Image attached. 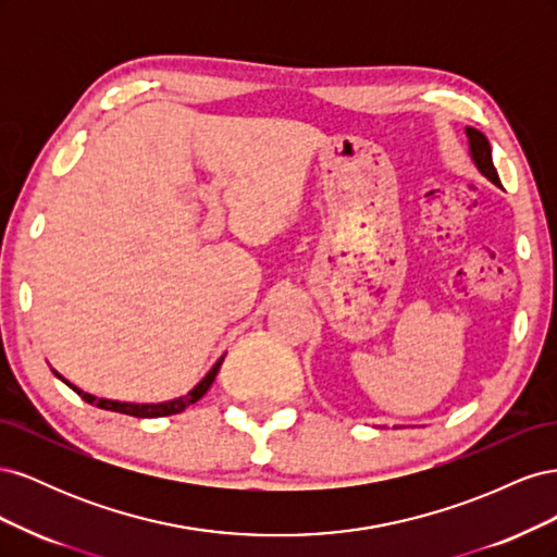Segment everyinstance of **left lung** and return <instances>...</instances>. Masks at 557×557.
<instances>
[{"instance_id":"obj_1","label":"left lung","mask_w":557,"mask_h":557,"mask_svg":"<svg viewBox=\"0 0 557 557\" xmlns=\"http://www.w3.org/2000/svg\"><path fill=\"white\" fill-rule=\"evenodd\" d=\"M467 139H469V156L471 160H474L476 170L487 178L493 181L495 185H502L499 183V176H497V170L493 164V148H491V141L485 139V134L474 129V127H467Z\"/></svg>"}]
</instances>
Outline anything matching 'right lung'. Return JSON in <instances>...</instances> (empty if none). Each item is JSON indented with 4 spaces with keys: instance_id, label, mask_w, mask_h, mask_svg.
<instances>
[{
    "instance_id": "add662e5",
    "label": "right lung",
    "mask_w": 557,
    "mask_h": 557,
    "mask_svg": "<svg viewBox=\"0 0 557 557\" xmlns=\"http://www.w3.org/2000/svg\"><path fill=\"white\" fill-rule=\"evenodd\" d=\"M223 360H225V356H223V358H218V362L209 369V374H207L205 379H201L188 395L176 397V399H170V401H160V404H134V401H115V399L95 397V395H90V393H83L81 387H76L74 383H70V381H66L64 376H60V374L55 372V369H53V374H55L60 381H64L66 385H70L72 391H74L78 397H83V399H86L88 404H95V407H99V409L117 411V413H127V416H134V418H160V416H174V413H181V411L188 409L190 404H195L197 399L205 397V393L209 391L211 383L215 381V374H218V369H221Z\"/></svg>"
}]
</instances>
